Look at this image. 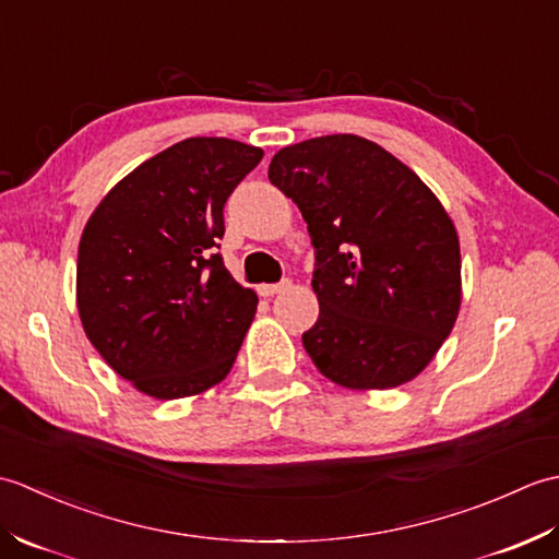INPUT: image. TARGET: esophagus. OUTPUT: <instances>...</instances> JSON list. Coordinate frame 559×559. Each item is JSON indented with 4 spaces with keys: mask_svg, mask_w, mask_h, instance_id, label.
<instances>
[{
    "mask_svg": "<svg viewBox=\"0 0 559 559\" xmlns=\"http://www.w3.org/2000/svg\"><path fill=\"white\" fill-rule=\"evenodd\" d=\"M293 286V283L288 278H283L281 283H271V286H259V295H264V298H273V295H278L283 290H288Z\"/></svg>",
    "mask_w": 559,
    "mask_h": 559,
    "instance_id": "1",
    "label": "esophagus"
}]
</instances>
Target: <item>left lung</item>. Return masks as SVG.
I'll list each match as a JSON object with an SVG mask.
<instances>
[{"label": "left lung", "instance_id": "1", "mask_svg": "<svg viewBox=\"0 0 559 559\" xmlns=\"http://www.w3.org/2000/svg\"><path fill=\"white\" fill-rule=\"evenodd\" d=\"M269 180L298 204L312 237L319 319L302 346L317 370L348 389L418 377L461 307L459 235L439 199L355 134L281 148Z\"/></svg>", "mask_w": 559, "mask_h": 559}]
</instances>
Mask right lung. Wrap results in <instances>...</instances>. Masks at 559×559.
<instances>
[{"label": "right lung", "instance_id": "1", "mask_svg": "<svg viewBox=\"0 0 559 559\" xmlns=\"http://www.w3.org/2000/svg\"><path fill=\"white\" fill-rule=\"evenodd\" d=\"M264 151L192 136L141 163L93 211L79 242L83 331L153 399H185L230 372L257 310L218 254L223 206Z\"/></svg>", "mask_w": 559, "mask_h": 559}]
</instances>
